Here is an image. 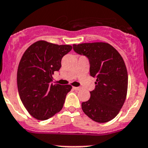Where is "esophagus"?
<instances>
[{"mask_svg": "<svg viewBox=\"0 0 148 148\" xmlns=\"http://www.w3.org/2000/svg\"><path fill=\"white\" fill-rule=\"evenodd\" d=\"M73 88L74 90H80V88H79V87H73Z\"/></svg>", "mask_w": 148, "mask_h": 148, "instance_id": "1", "label": "esophagus"}]
</instances>
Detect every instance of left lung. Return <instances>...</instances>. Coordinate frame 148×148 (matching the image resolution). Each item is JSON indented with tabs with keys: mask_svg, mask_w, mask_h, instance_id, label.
Returning <instances> with one entry per match:
<instances>
[{
	"mask_svg": "<svg viewBox=\"0 0 148 148\" xmlns=\"http://www.w3.org/2000/svg\"><path fill=\"white\" fill-rule=\"evenodd\" d=\"M73 47L88 59L90 76L96 77L90 99L81 104L83 112L99 123L111 121L122 109L127 96L128 75L122 56L105 42L73 45Z\"/></svg>",
	"mask_w": 148,
	"mask_h": 148,
	"instance_id": "1",
	"label": "left lung"
}]
</instances>
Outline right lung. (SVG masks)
I'll return each instance as SVG.
<instances>
[{"instance_id":"1","label":"right lung","mask_w":148,"mask_h":148,"mask_svg":"<svg viewBox=\"0 0 148 148\" xmlns=\"http://www.w3.org/2000/svg\"><path fill=\"white\" fill-rule=\"evenodd\" d=\"M71 45L38 41L24 53L17 71L18 94L29 113L35 119L46 120L62 109L72 86L52 84V75L59 71L64 55Z\"/></svg>"}]
</instances>
